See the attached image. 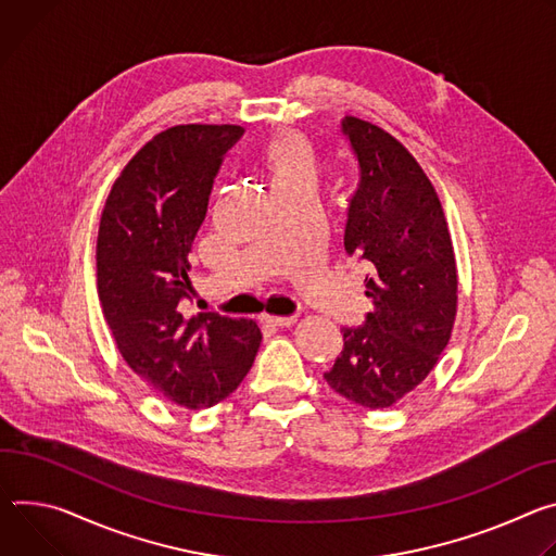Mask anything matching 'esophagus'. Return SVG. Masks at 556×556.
I'll list each match as a JSON object with an SVG mask.
<instances>
[{
	"mask_svg": "<svg viewBox=\"0 0 556 556\" xmlns=\"http://www.w3.org/2000/svg\"><path fill=\"white\" fill-rule=\"evenodd\" d=\"M261 320L269 327H291L298 320V316H269V314H265Z\"/></svg>",
	"mask_w": 556,
	"mask_h": 556,
	"instance_id": "obj_1",
	"label": "esophagus"
}]
</instances>
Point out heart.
<instances>
[{"label":"heart","mask_w":556,"mask_h":556,"mask_svg":"<svg viewBox=\"0 0 556 556\" xmlns=\"http://www.w3.org/2000/svg\"><path fill=\"white\" fill-rule=\"evenodd\" d=\"M263 165L271 176V185L316 182L318 165L312 148L298 137H276L263 148Z\"/></svg>","instance_id":"1"}]
</instances>
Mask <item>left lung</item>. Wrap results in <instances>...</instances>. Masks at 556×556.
Returning a JSON list of instances; mask_svg holds the SVG:
<instances>
[{
  "instance_id": "obj_1",
  "label": "left lung",
  "mask_w": 556,
  "mask_h": 556,
  "mask_svg": "<svg viewBox=\"0 0 556 556\" xmlns=\"http://www.w3.org/2000/svg\"><path fill=\"white\" fill-rule=\"evenodd\" d=\"M342 135L359 165L344 250L368 267L376 309L342 327L327 384L364 408H389L433 371L457 316L455 252L433 182L387 130L357 116Z\"/></svg>"
}]
</instances>
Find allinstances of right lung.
<instances>
[{
	"instance_id": "add662e5",
	"label": "right lung",
	"mask_w": 556,
	"mask_h": 556,
	"mask_svg": "<svg viewBox=\"0 0 556 556\" xmlns=\"http://www.w3.org/2000/svg\"><path fill=\"white\" fill-rule=\"evenodd\" d=\"M242 132L188 123L156 135L114 180L99 223L97 291L116 349L143 382L185 408L233 393L263 340L254 320L180 314L214 176Z\"/></svg>"
}]
</instances>
